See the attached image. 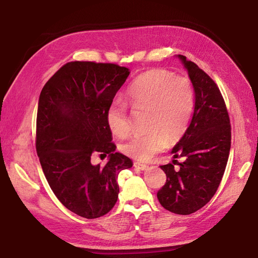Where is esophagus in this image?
Instances as JSON below:
<instances>
[{
  "mask_svg": "<svg viewBox=\"0 0 258 258\" xmlns=\"http://www.w3.org/2000/svg\"><path fill=\"white\" fill-rule=\"evenodd\" d=\"M134 167L135 168H139V169H141V171H145V169L149 167L147 165H145V164H141V163H134Z\"/></svg>",
  "mask_w": 258,
  "mask_h": 258,
  "instance_id": "obj_1",
  "label": "esophagus"
}]
</instances>
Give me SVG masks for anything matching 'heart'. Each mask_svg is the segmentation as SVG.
<instances>
[{
  "instance_id": "obj_1",
  "label": "heart",
  "mask_w": 258,
  "mask_h": 258,
  "mask_svg": "<svg viewBox=\"0 0 258 258\" xmlns=\"http://www.w3.org/2000/svg\"><path fill=\"white\" fill-rule=\"evenodd\" d=\"M126 100L134 108L147 109L145 127L149 131L131 136L122 144V151L135 160L147 161L184 135L193 114L194 90L187 78L174 76L166 70H151L130 85ZM106 122L115 135H127V108L123 102L109 105Z\"/></svg>"
}]
</instances>
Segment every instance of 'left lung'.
Returning <instances> with one entry per match:
<instances>
[{
	"label": "left lung",
	"mask_w": 258,
	"mask_h": 258,
	"mask_svg": "<svg viewBox=\"0 0 258 258\" xmlns=\"http://www.w3.org/2000/svg\"><path fill=\"white\" fill-rule=\"evenodd\" d=\"M186 69L193 84L194 113L187 130L173 147L174 158L161 168L166 183L157 191V199L165 210L189 215L211 201L220 186L231 150V124L225 102L210 76L197 65L176 55ZM177 165V168H174Z\"/></svg>",
	"instance_id": "8db88e82"
}]
</instances>
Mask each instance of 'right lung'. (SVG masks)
Here are the masks:
<instances>
[{
  "mask_svg": "<svg viewBox=\"0 0 258 258\" xmlns=\"http://www.w3.org/2000/svg\"><path fill=\"white\" fill-rule=\"evenodd\" d=\"M130 70L111 63L70 62L46 82L38 98L36 152L53 193L85 218L105 215L117 201V175L133 162L115 152L107 108ZM95 152L109 155L93 166Z\"/></svg>",
  "mask_w": 258,
  "mask_h": 258,
  "instance_id": "right-lung-1",
  "label": "right lung"
}]
</instances>
